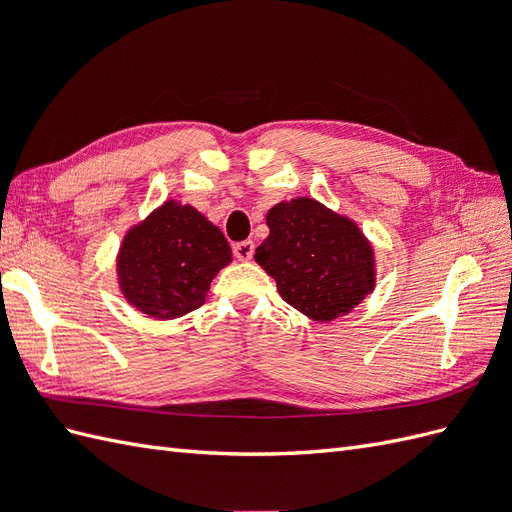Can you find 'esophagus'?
<instances>
[{
	"label": "esophagus",
	"mask_w": 512,
	"mask_h": 512,
	"mask_svg": "<svg viewBox=\"0 0 512 512\" xmlns=\"http://www.w3.org/2000/svg\"><path fill=\"white\" fill-rule=\"evenodd\" d=\"M232 252H235V256L239 260H243V262L252 260V256H254V241H241V243H237L235 247H232Z\"/></svg>",
	"instance_id": "34e87169"
}]
</instances>
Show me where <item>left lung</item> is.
Instances as JSON below:
<instances>
[{
	"mask_svg": "<svg viewBox=\"0 0 512 512\" xmlns=\"http://www.w3.org/2000/svg\"><path fill=\"white\" fill-rule=\"evenodd\" d=\"M267 226L254 258L282 299L307 318L346 316L376 288L374 247L346 215L299 196L273 205Z\"/></svg>",
	"mask_w": 512,
	"mask_h": 512,
	"instance_id": "8db88e82",
	"label": "left lung"
}]
</instances>
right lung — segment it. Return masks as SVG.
Masks as SVG:
<instances>
[{"mask_svg":"<svg viewBox=\"0 0 512 512\" xmlns=\"http://www.w3.org/2000/svg\"><path fill=\"white\" fill-rule=\"evenodd\" d=\"M230 262L222 230L192 205L170 198L126 232L117 282L141 314L175 320L205 303L211 280Z\"/></svg>","mask_w":512,"mask_h":512,"instance_id":"1","label":"right lung"}]
</instances>
